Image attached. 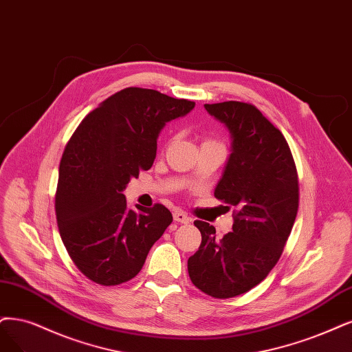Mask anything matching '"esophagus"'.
<instances>
[{
    "instance_id": "esophagus-1",
    "label": "esophagus",
    "mask_w": 352,
    "mask_h": 352,
    "mask_svg": "<svg viewBox=\"0 0 352 352\" xmlns=\"http://www.w3.org/2000/svg\"><path fill=\"white\" fill-rule=\"evenodd\" d=\"M173 216H174L175 222H178V223H188L190 220H191L184 212H181V210H175V212L173 213Z\"/></svg>"
}]
</instances>
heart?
Wrapping results in <instances>:
<instances>
[{"instance_id": "heart-1", "label": "heart", "mask_w": 352, "mask_h": 352, "mask_svg": "<svg viewBox=\"0 0 352 352\" xmlns=\"http://www.w3.org/2000/svg\"><path fill=\"white\" fill-rule=\"evenodd\" d=\"M207 142H214V140H207Z\"/></svg>"}]
</instances>
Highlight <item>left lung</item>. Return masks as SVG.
I'll use <instances>...</instances> for the list:
<instances>
[{
    "instance_id": "8db88e82",
    "label": "left lung",
    "mask_w": 352,
    "mask_h": 352,
    "mask_svg": "<svg viewBox=\"0 0 352 352\" xmlns=\"http://www.w3.org/2000/svg\"><path fill=\"white\" fill-rule=\"evenodd\" d=\"M204 109L232 138L214 197L235 210L232 232L222 239L210 223L194 222L201 243L188 258V276L203 293L230 298L254 289L280 259L298 209L297 169L287 140L252 104L225 101Z\"/></svg>"
}]
</instances>
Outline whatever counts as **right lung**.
Returning a JSON list of instances; mask_svg holds the SVG:
<instances>
[{"instance_id":"1","label":"right lung","mask_w":352,"mask_h":352,"mask_svg":"<svg viewBox=\"0 0 352 352\" xmlns=\"http://www.w3.org/2000/svg\"><path fill=\"white\" fill-rule=\"evenodd\" d=\"M196 102L129 87L88 113L65 146L55 196L62 242L85 277L101 285L132 280L171 225L165 206L129 210L123 190L148 171L162 127Z\"/></svg>"}]
</instances>
